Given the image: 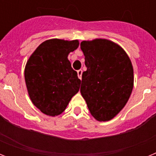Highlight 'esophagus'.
<instances>
[{"label":"esophagus","mask_w":156,"mask_h":156,"mask_svg":"<svg viewBox=\"0 0 156 156\" xmlns=\"http://www.w3.org/2000/svg\"><path fill=\"white\" fill-rule=\"evenodd\" d=\"M82 69H79V70H77V74H78V77H79L80 79H82Z\"/></svg>","instance_id":"34e87169"}]
</instances>
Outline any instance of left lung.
<instances>
[{
  "mask_svg": "<svg viewBox=\"0 0 156 156\" xmlns=\"http://www.w3.org/2000/svg\"><path fill=\"white\" fill-rule=\"evenodd\" d=\"M80 48L87 67L80 93L95 119L108 121L124 107L133 90L131 62L122 48L108 40L82 41Z\"/></svg>",
  "mask_w": 156,
  "mask_h": 156,
  "instance_id": "left-lung-1",
  "label": "left lung"
}]
</instances>
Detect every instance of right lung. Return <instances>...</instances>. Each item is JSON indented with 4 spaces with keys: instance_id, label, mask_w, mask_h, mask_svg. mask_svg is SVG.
I'll return each instance as SVG.
<instances>
[{
    "instance_id": "add662e5",
    "label": "right lung",
    "mask_w": 156,
    "mask_h": 156,
    "mask_svg": "<svg viewBox=\"0 0 156 156\" xmlns=\"http://www.w3.org/2000/svg\"><path fill=\"white\" fill-rule=\"evenodd\" d=\"M78 46L76 40H48L29 58L25 68L26 84L32 102L43 113L61 114L79 91L81 80L67 58Z\"/></svg>"
}]
</instances>
